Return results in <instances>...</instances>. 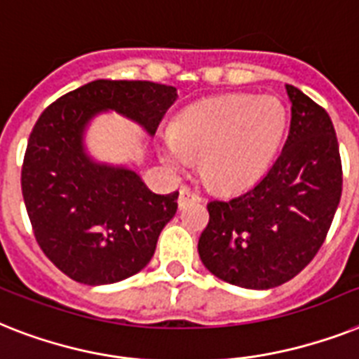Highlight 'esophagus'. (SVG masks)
<instances>
[{
	"label": "esophagus",
	"mask_w": 359,
	"mask_h": 359,
	"mask_svg": "<svg viewBox=\"0 0 359 359\" xmlns=\"http://www.w3.org/2000/svg\"><path fill=\"white\" fill-rule=\"evenodd\" d=\"M199 201H201V195L195 194L194 189L189 188V186H182V188H180V194H179L180 208L186 205H189V203H199Z\"/></svg>",
	"instance_id": "esophagus-1"
}]
</instances>
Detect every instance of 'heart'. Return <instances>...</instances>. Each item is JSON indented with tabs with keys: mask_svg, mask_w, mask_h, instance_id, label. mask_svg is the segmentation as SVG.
Returning a JSON list of instances; mask_svg holds the SVG:
<instances>
[{
	"mask_svg": "<svg viewBox=\"0 0 359 359\" xmlns=\"http://www.w3.org/2000/svg\"><path fill=\"white\" fill-rule=\"evenodd\" d=\"M285 110L276 99L225 95L195 103L175 118L164 158H201V175L217 189H243L267 171L284 138Z\"/></svg>",
	"mask_w": 359,
	"mask_h": 359,
	"instance_id": "b5f03b06",
	"label": "heart"
}]
</instances>
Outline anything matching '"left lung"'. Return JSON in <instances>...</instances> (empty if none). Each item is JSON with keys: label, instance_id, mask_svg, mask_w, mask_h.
Listing matches in <instances>:
<instances>
[{"label": "left lung", "instance_id": "left-lung-1", "mask_svg": "<svg viewBox=\"0 0 359 359\" xmlns=\"http://www.w3.org/2000/svg\"><path fill=\"white\" fill-rule=\"evenodd\" d=\"M290 134L260 182L208 203L199 238L206 269L229 284L269 290L291 280L325 243L343 189L339 144L330 116L287 84Z\"/></svg>", "mask_w": 359, "mask_h": 359}]
</instances>
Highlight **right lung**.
I'll return each mask as SVG.
<instances>
[{
    "instance_id": "1",
    "label": "right lung",
    "mask_w": 359,
    "mask_h": 359,
    "mask_svg": "<svg viewBox=\"0 0 359 359\" xmlns=\"http://www.w3.org/2000/svg\"><path fill=\"white\" fill-rule=\"evenodd\" d=\"M175 97L165 84L99 79L58 97L34 123L23 201L43 255L75 282L112 284L144 269L179 199L153 194L134 171L94 164L81 144L84 125L112 109L154 134Z\"/></svg>"
}]
</instances>
